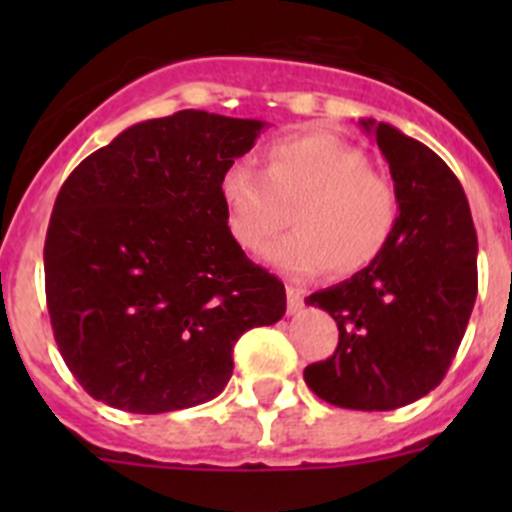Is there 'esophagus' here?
I'll list each match as a JSON object with an SVG mask.
<instances>
[{
    "instance_id": "34e87169",
    "label": "esophagus",
    "mask_w": 512,
    "mask_h": 512,
    "mask_svg": "<svg viewBox=\"0 0 512 512\" xmlns=\"http://www.w3.org/2000/svg\"><path fill=\"white\" fill-rule=\"evenodd\" d=\"M302 289L294 287V285H287V312L289 314H297L299 309H302Z\"/></svg>"
}]
</instances>
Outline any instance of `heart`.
Segmentation results:
<instances>
[{"mask_svg":"<svg viewBox=\"0 0 512 512\" xmlns=\"http://www.w3.org/2000/svg\"><path fill=\"white\" fill-rule=\"evenodd\" d=\"M227 230L260 252L282 225L287 208L297 230L267 250L289 275H317L332 267L349 277L374 265L399 223V195L369 168L364 151L329 133H302L272 143L265 170L232 163L220 178Z\"/></svg>","mask_w":512,"mask_h":512,"instance_id":"b5f03b06","label":"heart"}]
</instances>
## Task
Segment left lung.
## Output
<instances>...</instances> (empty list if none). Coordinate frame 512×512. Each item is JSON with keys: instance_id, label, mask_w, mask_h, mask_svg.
<instances>
[{"instance_id": "1", "label": "left lung", "mask_w": 512, "mask_h": 512, "mask_svg": "<svg viewBox=\"0 0 512 512\" xmlns=\"http://www.w3.org/2000/svg\"><path fill=\"white\" fill-rule=\"evenodd\" d=\"M386 158L399 195V223L384 255L304 302L339 327L329 359L304 381L327 404L391 411L414 404L446 376L478 294V237L466 193L428 146L391 123L361 118Z\"/></svg>"}]
</instances>
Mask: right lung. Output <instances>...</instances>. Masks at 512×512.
I'll list each match as a JSON object with an SVG mask.
<instances>
[{
	"mask_svg": "<svg viewBox=\"0 0 512 512\" xmlns=\"http://www.w3.org/2000/svg\"><path fill=\"white\" fill-rule=\"evenodd\" d=\"M267 123L178 111L118 133L56 195L46 304L66 366L131 414L215 399L232 349L287 309L285 285L227 230L220 178Z\"/></svg>",
	"mask_w": 512,
	"mask_h": 512,
	"instance_id": "obj_1",
	"label": "right lung"
}]
</instances>
